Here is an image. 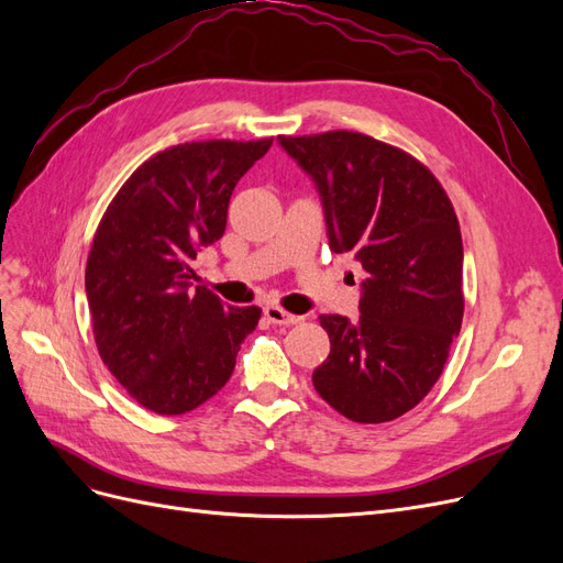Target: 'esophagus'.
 I'll return each mask as SVG.
<instances>
[{
  "label": "esophagus",
  "instance_id": "obj_1",
  "mask_svg": "<svg viewBox=\"0 0 563 563\" xmlns=\"http://www.w3.org/2000/svg\"><path fill=\"white\" fill-rule=\"evenodd\" d=\"M263 312H265L267 321L279 323V327H291V323H298V321H300V317H296V314H291V312H286V310L277 308V305H267V308H265Z\"/></svg>",
  "mask_w": 563,
  "mask_h": 563
}]
</instances>
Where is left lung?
<instances>
[{"mask_svg": "<svg viewBox=\"0 0 563 563\" xmlns=\"http://www.w3.org/2000/svg\"><path fill=\"white\" fill-rule=\"evenodd\" d=\"M321 197L333 253L362 263L360 319L321 314L319 397L354 422L411 411L463 323V236L444 187L408 152L356 131L279 135Z\"/></svg>", "mask_w": 563, "mask_h": 563, "instance_id": "obj_1", "label": "left lung"}]
</instances>
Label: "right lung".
Instances as JSON below:
<instances>
[{"label": "right lung", "mask_w": 563, "mask_h": 563, "mask_svg": "<svg viewBox=\"0 0 563 563\" xmlns=\"http://www.w3.org/2000/svg\"><path fill=\"white\" fill-rule=\"evenodd\" d=\"M199 141L157 152L119 187L87 261L96 347L147 411L180 416L223 387L261 308H230L192 286L197 251L225 232L234 185L269 150Z\"/></svg>", "instance_id": "add662e5"}]
</instances>
